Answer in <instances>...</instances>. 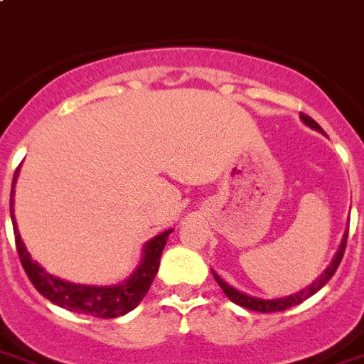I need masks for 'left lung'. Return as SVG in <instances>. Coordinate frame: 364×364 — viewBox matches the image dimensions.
<instances>
[{"label":"left lung","instance_id":"1","mask_svg":"<svg viewBox=\"0 0 364 364\" xmlns=\"http://www.w3.org/2000/svg\"><path fill=\"white\" fill-rule=\"evenodd\" d=\"M300 120L304 122L307 127H311V129L314 131H318V133H322L323 135V131L322 127H320L316 122L311 118V116L304 114V112H300ZM346 240H348V228L346 231H344L343 235V240H341V246H338L337 253L333 255L331 262L328 264V268L320 274L316 279L311 283V285H307L305 289H301L300 292H294V294L291 296H283V298H272V300H262V298H255V296H250L246 294V292L239 291V289H235V287H231L229 283H225L222 277L216 274L215 270H210L213 272V276H215L216 283L220 285V289L224 291V294L228 296L229 300L233 301V304L240 305V307H246V309H252V311H259V313H274V311H285L289 309V307H292V305H298L301 304V301H305L307 298H311L313 294H316V292L322 289L326 283H328L329 279H331V276L337 272L338 264H341V259H343L344 255V250H346Z\"/></svg>","mask_w":364,"mask_h":364}]
</instances>
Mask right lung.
Returning <instances> with one entry per match:
<instances>
[{
  "mask_svg": "<svg viewBox=\"0 0 364 364\" xmlns=\"http://www.w3.org/2000/svg\"><path fill=\"white\" fill-rule=\"evenodd\" d=\"M18 168L12 177L11 191V220L14 228V239H16V250L20 255L21 267L26 270L27 277L31 279L35 289L41 292L44 298L53 301L63 309L73 311L79 314H90L97 318H116L122 314L129 313L142 301L149 291L151 281L155 279V274L159 270V262L163 255V248L166 246L168 235L173 229H166L163 233L155 235L154 239L148 240L142 248V259L136 270L122 283L116 285H83V283H72V281L60 279L53 276L31 257L27 252L26 244L21 240L20 231H18L16 218H14V185L18 179Z\"/></svg>",
  "mask_w": 364,
  "mask_h": 364,
  "instance_id": "1",
  "label": "right lung"
}]
</instances>
